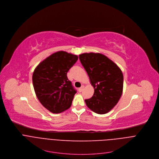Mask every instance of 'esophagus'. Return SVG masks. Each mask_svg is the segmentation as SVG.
Wrapping results in <instances>:
<instances>
[{"instance_id": "esophagus-1", "label": "esophagus", "mask_w": 159, "mask_h": 159, "mask_svg": "<svg viewBox=\"0 0 159 159\" xmlns=\"http://www.w3.org/2000/svg\"><path fill=\"white\" fill-rule=\"evenodd\" d=\"M84 85H82L79 89H78V90H79V91L80 92H81V91H83V89H84Z\"/></svg>"}]
</instances>
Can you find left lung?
<instances>
[{
  "mask_svg": "<svg viewBox=\"0 0 159 159\" xmlns=\"http://www.w3.org/2000/svg\"><path fill=\"white\" fill-rule=\"evenodd\" d=\"M79 57L94 90L93 97L85 100V103L94 113H107L117 104L122 94V71L113 61L101 53L85 52Z\"/></svg>",
  "mask_w": 159,
  "mask_h": 159,
  "instance_id": "8db88e82",
  "label": "left lung"
}]
</instances>
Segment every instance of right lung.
<instances>
[{"label":"right lung","mask_w":159,"mask_h":159,"mask_svg":"<svg viewBox=\"0 0 159 159\" xmlns=\"http://www.w3.org/2000/svg\"><path fill=\"white\" fill-rule=\"evenodd\" d=\"M78 59L77 55L57 51L41 61L34 71L33 83L36 97L53 113H61L71 105L76 91L67 73Z\"/></svg>","instance_id":"obj_1"}]
</instances>
